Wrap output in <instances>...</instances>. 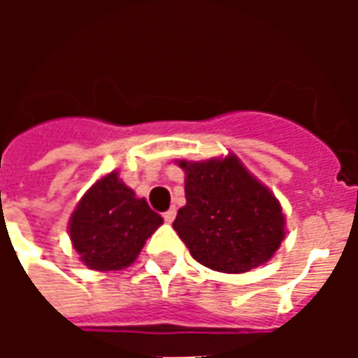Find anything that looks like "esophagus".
<instances>
[{
    "label": "esophagus",
    "mask_w": 358,
    "mask_h": 358,
    "mask_svg": "<svg viewBox=\"0 0 358 358\" xmlns=\"http://www.w3.org/2000/svg\"><path fill=\"white\" fill-rule=\"evenodd\" d=\"M163 218L166 220V222H172V220L176 218V209H174V207H171V209L166 210V213H163Z\"/></svg>",
    "instance_id": "obj_1"
}]
</instances>
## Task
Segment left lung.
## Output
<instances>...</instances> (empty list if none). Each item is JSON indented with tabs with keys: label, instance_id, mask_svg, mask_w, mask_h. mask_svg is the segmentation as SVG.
<instances>
[{
	"label": "left lung",
	"instance_id": "1",
	"mask_svg": "<svg viewBox=\"0 0 358 358\" xmlns=\"http://www.w3.org/2000/svg\"><path fill=\"white\" fill-rule=\"evenodd\" d=\"M186 172V205L172 222L197 263L241 274L272 259L285 238L282 205L230 153L178 161Z\"/></svg>",
	"mask_w": 358,
	"mask_h": 358
}]
</instances>
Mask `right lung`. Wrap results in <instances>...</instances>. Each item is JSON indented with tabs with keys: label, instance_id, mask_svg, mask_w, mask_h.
Segmentation results:
<instances>
[{
	"label": "right lung",
	"instance_id": "right-lung-1",
	"mask_svg": "<svg viewBox=\"0 0 358 358\" xmlns=\"http://www.w3.org/2000/svg\"><path fill=\"white\" fill-rule=\"evenodd\" d=\"M163 218L143 197L109 172L84 194L69 220V236L80 261L92 270H122L138 259Z\"/></svg>",
	"mask_w": 358,
	"mask_h": 358
}]
</instances>
